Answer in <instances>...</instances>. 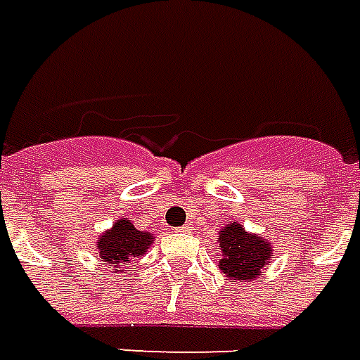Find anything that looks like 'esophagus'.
I'll return each mask as SVG.
<instances>
[{
    "instance_id": "1",
    "label": "esophagus",
    "mask_w": 360,
    "mask_h": 360,
    "mask_svg": "<svg viewBox=\"0 0 360 360\" xmlns=\"http://www.w3.org/2000/svg\"><path fill=\"white\" fill-rule=\"evenodd\" d=\"M183 231H191V229H188V226H185L183 227Z\"/></svg>"
}]
</instances>
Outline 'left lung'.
<instances>
[{"label": "left lung", "mask_w": 360, "mask_h": 360, "mask_svg": "<svg viewBox=\"0 0 360 360\" xmlns=\"http://www.w3.org/2000/svg\"><path fill=\"white\" fill-rule=\"evenodd\" d=\"M218 243L221 247L219 270L229 279L252 281L274 257L270 241H264L260 235L247 233L237 221L221 227Z\"/></svg>", "instance_id": "obj_1"}]
</instances>
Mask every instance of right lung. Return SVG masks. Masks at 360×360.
Wrapping results in <instances>:
<instances>
[{
  "label": "right lung",
  "instance_id": "right-lung-1",
  "mask_svg": "<svg viewBox=\"0 0 360 360\" xmlns=\"http://www.w3.org/2000/svg\"><path fill=\"white\" fill-rule=\"evenodd\" d=\"M154 237L148 231H139L129 218L117 219L111 229L100 235L98 239V255L103 264L119 266L129 262L131 258L146 255Z\"/></svg>",
  "mask_w": 360,
  "mask_h": 360
}]
</instances>
